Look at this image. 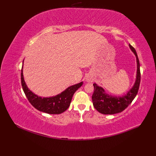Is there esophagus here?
I'll list each match as a JSON object with an SVG mask.
<instances>
[{
	"label": "esophagus",
	"instance_id": "esophagus-1",
	"mask_svg": "<svg viewBox=\"0 0 156 156\" xmlns=\"http://www.w3.org/2000/svg\"><path fill=\"white\" fill-rule=\"evenodd\" d=\"M87 81H90V80H89L88 79H87Z\"/></svg>",
	"mask_w": 156,
	"mask_h": 156
}]
</instances>
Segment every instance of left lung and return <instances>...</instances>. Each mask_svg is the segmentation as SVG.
Returning <instances> with one entry per match:
<instances>
[{
    "mask_svg": "<svg viewBox=\"0 0 156 156\" xmlns=\"http://www.w3.org/2000/svg\"><path fill=\"white\" fill-rule=\"evenodd\" d=\"M129 48L133 52L136 58L137 63V72L134 86L124 96H111L105 93V90L101 87L98 86L96 83L93 84L94 90L92 94L93 105L96 109L103 115H114L123 111L134 100L137 94L140 82V64L137 54L133 47L129 45Z\"/></svg>",
    "mask_w": 156,
    "mask_h": 156,
    "instance_id": "8db88e82",
    "label": "left lung"
}]
</instances>
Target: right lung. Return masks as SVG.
<instances>
[{"mask_svg":"<svg viewBox=\"0 0 156 156\" xmlns=\"http://www.w3.org/2000/svg\"><path fill=\"white\" fill-rule=\"evenodd\" d=\"M21 79L23 91L31 105L40 111L51 115H58L67 110L69 107L74 93L83 84V82H81L71 86L55 96L41 98L32 93L27 87L23 78V67L21 69Z\"/></svg>","mask_w":156,"mask_h":156,"instance_id":"1","label":"right lung"}]
</instances>
